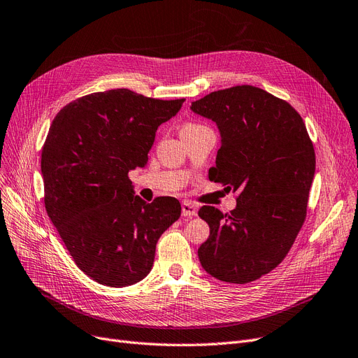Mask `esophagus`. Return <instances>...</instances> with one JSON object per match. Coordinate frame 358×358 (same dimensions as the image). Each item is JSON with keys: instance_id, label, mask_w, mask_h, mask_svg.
Returning <instances> with one entry per match:
<instances>
[{"instance_id": "34e87169", "label": "esophagus", "mask_w": 358, "mask_h": 358, "mask_svg": "<svg viewBox=\"0 0 358 358\" xmlns=\"http://www.w3.org/2000/svg\"><path fill=\"white\" fill-rule=\"evenodd\" d=\"M196 213H198L196 206H194V204L189 203V201H183V203H182V216H185V217H192V216H196Z\"/></svg>"}]
</instances>
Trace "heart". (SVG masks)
<instances>
[{
  "label": "heart",
  "mask_w": 358,
  "mask_h": 358,
  "mask_svg": "<svg viewBox=\"0 0 358 358\" xmlns=\"http://www.w3.org/2000/svg\"><path fill=\"white\" fill-rule=\"evenodd\" d=\"M198 124H187V126H185V127H196Z\"/></svg>",
  "instance_id": "heart-1"
}]
</instances>
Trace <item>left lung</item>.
I'll return each mask as SVG.
<instances>
[{
  "label": "left lung",
  "instance_id": "obj_1",
  "mask_svg": "<svg viewBox=\"0 0 358 358\" xmlns=\"http://www.w3.org/2000/svg\"><path fill=\"white\" fill-rule=\"evenodd\" d=\"M191 110L220 132L210 180L238 192L229 214L199 208L210 226L199 263L219 280L252 282L285 259L304 223L316 170L306 124L287 101L250 85L214 91Z\"/></svg>",
  "mask_w": 358,
  "mask_h": 358
}]
</instances>
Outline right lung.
I'll return each mask as SVG.
<instances>
[{"label": "right lung", "mask_w": 358, "mask_h": 358, "mask_svg": "<svg viewBox=\"0 0 358 358\" xmlns=\"http://www.w3.org/2000/svg\"><path fill=\"white\" fill-rule=\"evenodd\" d=\"M185 99L110 90L75 99L54 117L42 148L45 208L76 266L95 282L129 287L152 268L155 245L180 216L173 196L135 195L159 126Z\"/></svg>", "instance_id": "1"}]
</instances>
